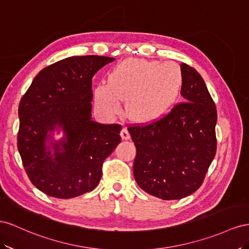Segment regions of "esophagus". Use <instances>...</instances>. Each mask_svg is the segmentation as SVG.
Returning a JSON list of instances; mask_svg holds the SVG:
<instances>
[{"label":"esophagus","mask_w":249,"mask_h":249,"mask_svg":"<svg viewBox=\"0 0 249 249\" xmlns=\"http://www.w3.org/2000/svg\"><path fill=\"white\" fill-rule=\"evenodd\" d=\"M121 138H122L123 140H129L130 134H129L128 130H127L126 128H123L122 130H121Z\"/></svg>","instance_id":"34e87169"}]
</instances>
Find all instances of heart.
Listing matches in <instances>:
<instances>
[{"label": "heart", "mask_w": 249, "mask_h": 249, "mask_svg": "<svg viewBox=\"0 0 249 249\" xmlns=\"http://www.w3.org/2000/svg\"><path fill=\"white\" fill-rule=\"evenodd\" d=\"M182 72L175 62L127 59L110 70L108 83L94 89V100L103 115L112 117L125 100L126 115L133 121L148 123L172 109L182 87Z\"/></svg>", "instance_id": "heart-1"}]
</instances>
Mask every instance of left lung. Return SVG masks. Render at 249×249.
<instances>
[{"instance_id":"obj_1","label":"left lung","mask_w":249,"mask_h":249,"mask_svg":"<svg viewBox=\"0 0 249 249\" xmlns=\"http://www.w3.org/2000/svg\"><path fill=\"white\" fill-rule=\"evenodd\" d=\"M184 101L156 122L131 126L137 148L133 175L146 193L181 199L202 184L216 154V105L200 74L181 63Z\"/></svg>"}]
</instances>
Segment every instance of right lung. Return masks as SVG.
<instances>
[{
    "mask_svg": "<svg viewBox=\"0 0 249 249\" xmlns=\"http://www.w3.org/2000/svg\"><path fill=\"white\" fill-rule=\"evenodd\" d=\"M113 60L88 55L55 62L19 102L18 152L31 182L49 196L68 199L93 191L104 160L121 142L122 126L91 120V78Z\"/></svg>",
    "mask_w": 249,
    "mask_h": 249,
    "instance_id": "1",
    "label": "right lung"
}]
</instances>
